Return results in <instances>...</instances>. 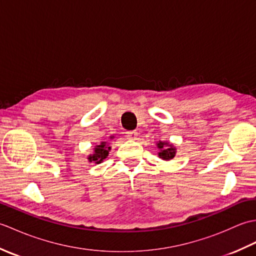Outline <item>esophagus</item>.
<instances>
[{"mask_svg": "<svg viewBox=\"0 0 256 256\" xmlns=\"http://www.w3.org/2000/svg\"><path fill=\"white\" fill-rule=\"evenodd\" d=\"M138 138V132L136 131H128L126 132V138L128 140H136Z\"/></svg>", "mask_w": 256, "mask_h": 256, "instance_id": "1", "label": "esophagus"}]
</instances>
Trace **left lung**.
Returning a JSON list of instances; mask_svg holds the SVG:
<instances>
[{
    "instance_id": "obj_1",
    "label": "left lung",
    "mask_w": 256,
    "mask_h": 256,
    "mask_svg": "<svg viewBox=\"0 0 256 256\" xmlns=\"http://www.w3.org/2000/svg\"><path fill=\"white\" fill-rule=\"evenodd\" d=\"M156 145L157 148H158V157L160 160L168 162L176 156L177 148L170 142H167V140L166 142H162V140H160V142L156 143Z\"/></svg>"
}]
</instances>
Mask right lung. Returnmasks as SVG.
<instances>
[{
  "mask_svg": "<svg viewBox=\"0 0 256 256\" xmlns=\"http://www.w3.org/2000/svg\"><path fill=\"white\" fill-rule=\"evenodd\" d=\"M114 136H110V140H113ZM111 150V146L108 145V142H101L99 145H96L94 148V154L88 155V160L90 162H96V164H100L106 160L108 152Z\"/></svg>",
  "mask_w": 256,
  "mask_h": 256,
  "instance_id": "add662e5",
  "label": "right lung"
}]
</instances>
